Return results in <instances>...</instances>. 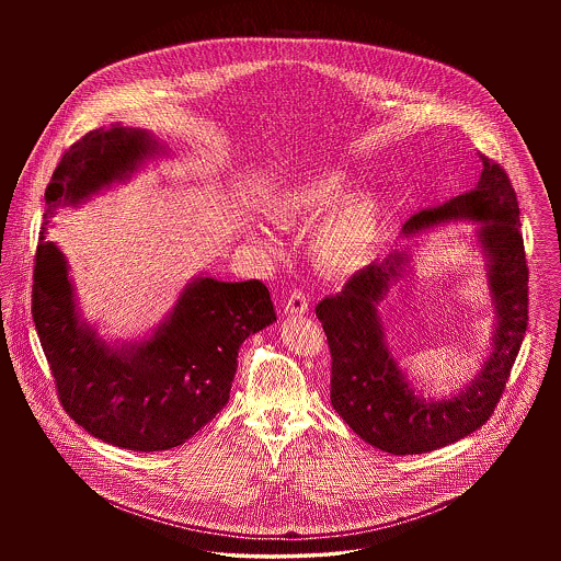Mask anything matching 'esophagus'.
I'll return each instance as SVG.
<instances>
[{
    "label": "esophagus",
    "mask_w": 561,
    "mask_h": 561,
    "mask_svg": "<svg viewBox=\"0 0 561 561\" xmlns=\"http://www.w3.org/2000/svg\"><path fill=\"white\" fill-rule=\"evenodd\" d=\"M307 311H309V298L302 290L294 288L293 293L286 296V313L298 316V313H307Z\"/></svg>",
    "instance_id": "1"
}]
</instances>
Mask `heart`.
I'll use <instances>...</instances> for the list:
<instances>
[{"label": "heart", "mask_w": 561, "mask_h": 561, "mask_svg": "<svg viewBox=\"0 0 561 561\" xmlns=\"http://www.w3.org/2000/svg\"><path fill=\"white\" fill-rule=\"evenodd\" d=\"M348 187L343 170H321L302 183L282 193L273 214L279 220H313L330 213ZM376 227V204L368 193L347 197L321 227L316 248L330 263H348L362 259L370 248Z\"/></svg>", "instance_id": "heart-1"}]
</instances>
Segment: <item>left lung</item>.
<instances>
[{
  "label": "left lung",
  "mask_w": 561,
  "mask_h": 561,
  "mask_svg": "<svg viewBox=\"0 0 561 561\" xmlns=\"http://www.w3.org/2000/svg\"><path fill=\"white\" fill-rule=\"evenodd\" d=\"M480 183L444 206L414 214L405 233L453 218L481 220L480 240L490 256V288L499 309L494 351L471 387L453 400L427 401L403 380L382 345L376 305L396 275L400 256L357 271L336 296L323 298L316 316L330 357V401L364 442L405 456L450 446L483 427L503 398L511 368L528 328V265L519 231L517 193L501 163L481 156Z\"/></svg>",
  "instance_id": "8db88e82"
}]
</instances>
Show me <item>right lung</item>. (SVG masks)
<instances>
[{
    "mask_svg": "<svg viewBox=\"0 0 561 561\" xmlns=\"http://www.w3.org/2000/svg\"><path fill=\"white\" fill-rule=\"evenodd\" d=\"M158 149L140 130L111 126L76 140L46 187V213L122 179ZM31 313L62 410L117 448L160 453L187 442L229 401L240 345L277 320L259 279H197L140 347H107L81 328L67 265L53 241L35 250Z\"/></svg>",
    "mask_w": 561,
    "mask_h": 561,
    "instance_id": "add662e5",
    "label": "right lung"
}]
</instances>
